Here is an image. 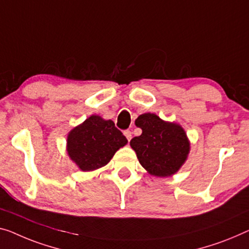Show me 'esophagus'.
Segmentation results:
<instances>
[{"mask_svg":"<svg viewBox=\"0 0 249 249\" xmlns=\"http://www.w3.org/2000/svg\"><path fill=\"white\" fill-rule=\"evenodd\" d=\"M124 135L129 142V141H131V139H132V132L129 131V129H126V131H124Z\"/></svg>","mask_w":249,"mask_h":249,"instance_id":"obj_1","label":"esophagus"}]
</instances>
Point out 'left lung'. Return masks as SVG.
<instances>
[{"instance_id":"obj_1","label":"left lung","mask_w":249,"mask_h":249,"mask_svg":"<svg viewBox=\"0 0 249 249\" xmlns=\"http://www.w3.org/2000/svg\"><path fill=\"white\" fill-rule=\"evenodd\" d=\"M135 125L142 128V134L129 144L141 165L155 177H170L179 171L190 151L184 129L151 113L140 115Z\"/></svg>"}]
</instances>
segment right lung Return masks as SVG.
<instances>
[{
	"instance_id": "add662e5",
	"label": "right lung",
	"mask_w": 249,
	"mask_h": 249,
	"mask_svg": "<svg viewBox=\"0 0 249 249\" xmlns=\"http://www.w3.org/2000/svg\"><path fill=\"white\" fill-rule=\"evenodd\" d=\"M127 140L113 121L91 115L67 137V152L81 171H94L106 165Z\"/></svg>"
}]
</instances>
